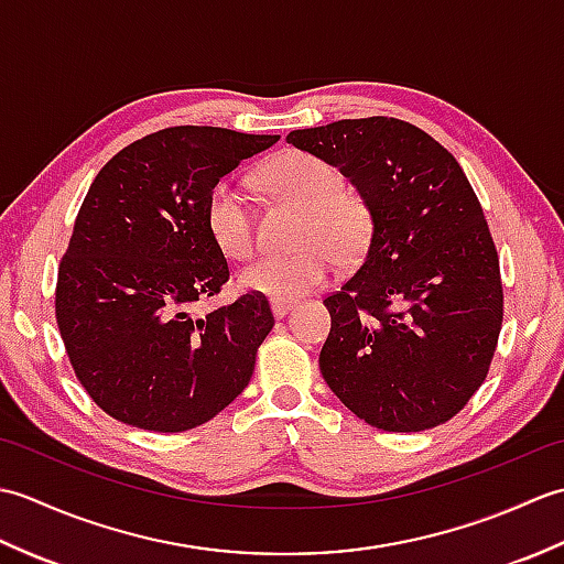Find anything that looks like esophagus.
I'll use <instances>...</instances> for the list:
<instances>
[{"label":"esophagus","mask_w":564,"mask_h":564,"mask_svg":"<svg viewBox=\"0 0 564 564\" xmlns=\"http://www.w3.org/2000/svg\"><path fill=\"white\" fill-rule=\"evenodd\" d=\"M293 310V303H281V301H271V313L275 319L285 317Z\"/></svg>","instance_id":"1"}]
</instances>
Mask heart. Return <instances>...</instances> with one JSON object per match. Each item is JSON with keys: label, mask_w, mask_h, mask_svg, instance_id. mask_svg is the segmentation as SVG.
I'll list each match as a JSON object with an SVG mask.
<instances>
[{"label": "heart", "mask_w": 564, "mask_h": 564, "mask_svg": "<svg viewBox=\"0 0 564 564\" xmlns=\"http://www.w3.org/2000/svg\"><path fill=\"white\" fill-rule=\"evenodd\" d=\"M261 184L289 206L303 210L291 257H261L237 275L242 291L291 303L329 281L332 261L354 267L373 235L366 198L346 186L332 162L303 150H285L263 164ZM206 225L223 254L247 259L254 251V218L237 182L215 184L206 203Z\"/></svg>", "instance_id": "b5f03b06"}]
</instances>
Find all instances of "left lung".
Segmentation results:
<instances>
[{
  "mask_svg": "<svg viewBox=\"0 0 564 564\" xmlns=\"http://www.w3.org/2000/svg\"><path fill=\"white\" fill-rule=\"evenodd\" d=\"M285 140L349 176L373 218L361 269L325 297L322 378L376 429L448 422L487 378L505 315L497 249L460 164L422 128L386 116Z\"/></svg>",
  "mask_w": 564,
  "mask_h": 564,
  "instance_id": "8db88e82",
  "label": "left lung"
}]
</instances>
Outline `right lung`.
I'll list each match as a JSON object with an SVG mask.
<instances>
[{"instance_id": "obj_1", "label": "right lung", "mask_w": 564, "mask_h": 564, "mask_svg": "<svg viewBox=\"0 0 564 564\" xmlns=\"http://www.w3.org/2000/svg\"><path fill=\"white\" fill-rule=\"evenodd\" d=\"M279 142L176 126L123 148L94 178L57 271L69 364L106 414L176 434L223 412L254 373L273 327L263 295L196 317L230 279L206 225L213 186Z\"/></svg>"}]
</instances>
